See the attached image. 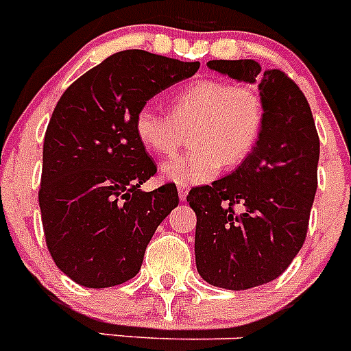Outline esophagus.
<instances>
[{
    "mask_svg": "<svg viewBox=\"0 0 351 351\" xmlns=\"http://www.w3.org/2000/svg\"><path fill=\"white\" fill-rule=\"evenodd\" d=\"M178 191H179V198H181V200H186V197H188V193H190V188H188V186H179Z\"/></svg>",
    "mask_w": 351,
    "mask_h": 351,
    "instance_id": "34e87169",
    "label": "esophagus"
}]
</instances>
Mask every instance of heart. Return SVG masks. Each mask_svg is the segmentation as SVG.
<instances>
[{"label":"heart","mask_w":351,"mask_h":351,"mask_svg":"<svg viewBox=\"0 0 351 351\" xmlns=\"http://www.w3.org/2000/svg\"><path fill=\"white\" fill-rule=\"evenodd\" d=\"M265 123L260 93L250 86L204 79L173 93L169 112L142 105L133 119L137 141L156 156L178 153L190 132L191 151L161 167L163 178L176 184H202L226 167L251 156Z\"/></svg>","instance_id":"1"}]
</instances>
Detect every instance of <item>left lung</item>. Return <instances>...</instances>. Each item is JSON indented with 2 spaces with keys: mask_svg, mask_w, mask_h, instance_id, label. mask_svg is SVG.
Listing matches in <instances>:
<instances>
[{
  "mask_svg": "<svg viewBox=\"0 0 351 351\" xmlns=\"http://www.w3.org/2000/svg\"><path fill=\"white\" fill-rule=\"evenodd\" d=\"M207 66L260 82L265 107L255 151L230 176L198 186L186 200L197 214V271L214 287L247 290L276 280L306 241L318 186L320 138L304 93L281 70L253 60Z\"/></svg>",
  "mask_w": 351,
  "mask_h": 351,
  "instance_id": "obj_1",
  "label": "left lung"
}]
</instances>
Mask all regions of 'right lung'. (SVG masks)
<instances>
[{"label":"right lung","instance_id":"add662e5","mask_svg":"<svg viewBox=\"0 0 351 351\" xmlns=\"http://www.w3.org/2000/svg\"><path fill=\"white\" fill-rule=\"evenodd\" d=\"M198 66L145 51L116 52L56 105L38 202L49 253L75 283L107 288L132 280L158 225L178 207L176 184L138 190L156 165L135 137L133 119L149 98Z\"/></svg>","mask_w":351,"mask_h":351}]
</instances>
